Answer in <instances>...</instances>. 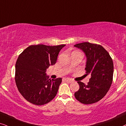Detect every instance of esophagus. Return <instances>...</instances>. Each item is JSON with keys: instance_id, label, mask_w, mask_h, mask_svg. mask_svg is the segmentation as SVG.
<instances>
[{"instance_id": "1", "label": "esophagus", "mask_w": 126, "mask_h": 126, "mask_svg": "<svg viewBox=\"0 0 126 126\" xmlns=\"http://www.w3.org/2000/svg\"><path fill=\"white\" fill-rule=\"evenodd\" d=\"M64 80L66 81V82H68V83H72V80L70 79H67V78H66V79H65Z\"/></svg>"}]
</instances>
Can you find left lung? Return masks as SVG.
Segmentation results:
<instances>
[{"instance_id":"obj_1","label":"left lung","mask_w":126,"mask_h":126,"mask_svg":"<svg viewBox=\"0 0 126 126\" xmlns=\"http://www.w3.org/2000/svg\"><path fill=\"white\" fill-rule=\"evenodd\" d=\"M87 57L86 75H91L87 84L78 81L80 88L75 93L78 101L84 104H94L104 97L113 81V63L112 58L102 46L89 42L76 44Z\"/></svg>"}]
</instances>
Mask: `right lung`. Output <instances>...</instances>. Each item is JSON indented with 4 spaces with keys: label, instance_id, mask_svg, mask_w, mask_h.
Wrapping results in <instances>:
<instances>
[{
    "label": "right lung",
    "instance_id": "1",
    "mask_svg": "<svg viewBox=\"0 0 126 126\" xmlns=\"http://www.w3.org/2000/svg\"><path fill=\"white\" fill-rule=\"evenodd\" d=\"M65 46L31 45L19 55L16 63V84L28 102L43 105L56 96L62 79H48L46 71L56 63L58 54Z\"/></svg>",
    "mask_w": 126,
    "mask_h": 126
}]
</instances>
